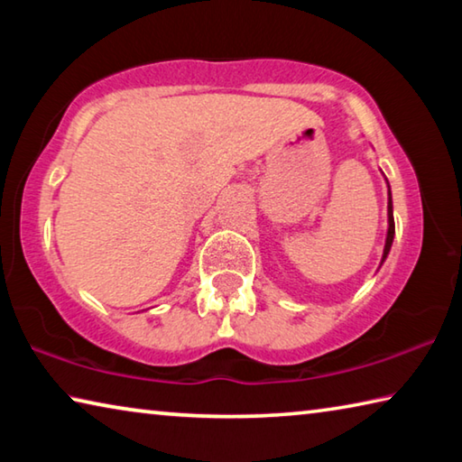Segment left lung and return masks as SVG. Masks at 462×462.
<instances>
[{
	"mask_svg": "<svg viewBox=\"0 0 462 462\" xmlns=\"http://www.w3.org/2000/svg\"><path fill=\"white\" fill-rule=\"evenodd\" d=\"M387 222H389V228H387V240H385V248H383V261L387 259L391 245H393V236H395V222H393V203H391V191H389V203H387Z\"/></svg>",
	"mask_w": 462,
	"mask_h": 462,
	"instance_id": "obj_1",
	"label": "left lung"
}]
</instances>
